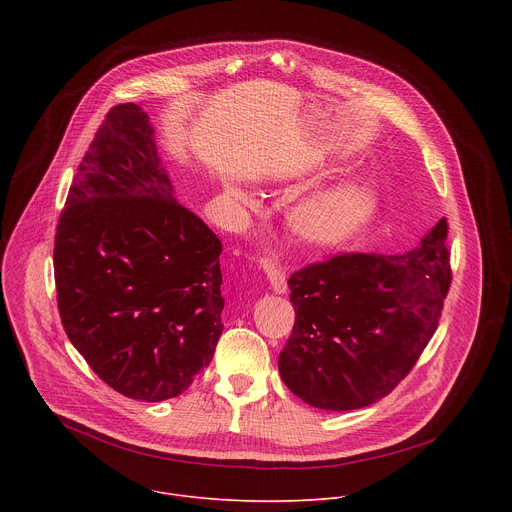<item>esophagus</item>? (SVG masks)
Listing matches in <instances>:
<instances>
[{
	"mask_svg": "<svg viewBox=\"0 0 512 512\" xmlns=\"http://www.w3.org/2000/svg\"><path fill=\"white\" fill-rule=\"evenodd\" d=\"M267 279H269V285H271L275 294H285V291H287V277L281 269L269 267L267 269Z\"/></svg>",
	"mask_w": 512,
	"mask_h": 512,
	"instance_id": "1",
	"label": "esophagus"
}]
</instances>
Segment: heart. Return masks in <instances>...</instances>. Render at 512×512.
Instances as JSON below:
<instances>
[{
	"instance_id": "1",
	"label": "heart",
	"mask_w": 512,
	"mask_h": 512,
	"mask_svg": "<svg viewBox=\"0 0 512 512\" xmlns=\"http://www.w3.org/2000/svg\"><path fill=\"white\" fill-rule=\"evenodd\" d=\"M379 204V190L371 182L346 180L302 198L289 210L287 223L291 233L308 245L336 247L367 229Z\"/></svg>"
}]
</instances>
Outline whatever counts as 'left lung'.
<instances>
[{
	"label": "left lung",
	"mask_w": 512,
	"mask_h": 512,
	"mask_svg": "<svg viewBox=\"0 0 512 512\" xmlns=\"http://www.w3.org/2000/svg\"><path fill=\"white\" fill-rule=\"evenodd\" d=\"M450 281L446 218L403 255L338 253L302 267L287 281L296 322L279 352L283 383L326 411L377 403L415 367Z\"/></svg>",
	"instance_id": "obj_1"
}]
</instances>
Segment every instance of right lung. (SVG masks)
<instances>
[{"instance_id": "1", "label": "right lung", "mask_w": 512, "mask_h": 512, "mask_svg": "<svg viewBox=\"0 0 512 512\" xmlns=\"http://www.w3.org/2000/svg\"><path fill=\"white\" fill-rule=\"evenodd\" d=\"M223 245L176 198L154 127L115 105L72 180L54 237L62 326L117 393L164 401L186 391L223 334Z\"/></svg>"}]
</instances>
